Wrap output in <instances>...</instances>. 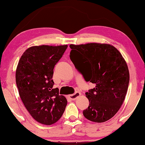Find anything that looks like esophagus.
Wrapping results in <instances>:
<instances>
[{"instance_id": "1", "label": "esophagus", "mask_w": 145, "mask_h": 145, "mask_svg": "<svg viewBox=\"0 0 145 145\" xmlns=\"http://www.w3.org/2000/svg\"><path fill=\"white\" fill-rule=\"evenodd\" d=\"M80 95H81V93L79 92V91H77V92L75 93L74 94L69 95L68 98L70 99L71 100H76V99L78 98V97L80 96Z\"/></svg>"}]
</instances>
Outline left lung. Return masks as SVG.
Segmentation results:
<instances>
[{
    "label": "left lung",
    "mask_w": 145,
    "mask_h": 145,
    "mask_svg": "<svg viewBox=\"0 0 145 145\" xmlns=\"http://www.w3.org/2000/svg\"><path fill=\"white\" fill-rule=\"evenodd\" d=\"M70 59L86 82L96 86L86 92L89 106L83 114L90 121L104 122L114 116L125 99L129 71L125 59L110 44L69 45Z\"/></svg>",
    "instance_id": "obj_1"
}]
</instances>
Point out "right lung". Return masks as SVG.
<instances>
[{"label":"right lung","instance_id":"add662e5","mask_svg":"<svg viewBox=\"0 0 145 145\" xmlns=\"http://www.w3.org/2000/svg\"><path fill=\"white\" fill-rule=\"evenodd\" d=\"M67 45L32 46L20 58L16 83L22 102L36 121L51 125L59 120L66 107L65 96L54 88V68Z\"/></svg>","mask_w":145,"mask_h":145}]
</instances>
